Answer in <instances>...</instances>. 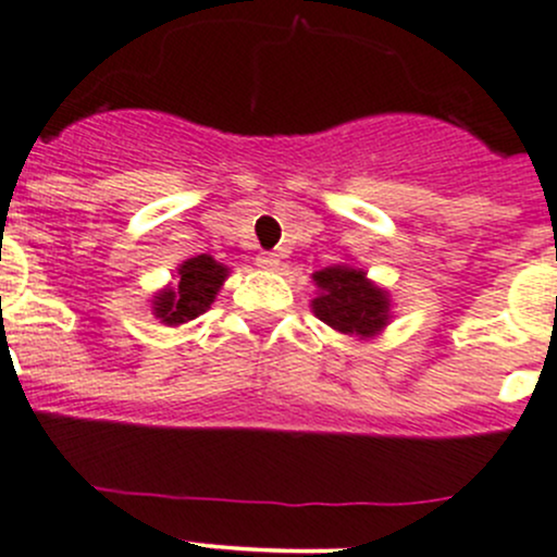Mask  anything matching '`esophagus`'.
Listing matches in <instances>:
<instances>
[{
    "label": "esophagus",
    "instance_id": "1",
    "mask_svg": "<svg viewBox=\"0 0 557 557\" xmlns=\"http://www.w3.org/2000/svg\"><path fill=\"white\" fill-rule=\"evenodd\" d=\"M256 263L261 269H277L280 267V258H277V252H258Z\"/></svg>",
    "mask_w": 557,
    "mask_h": 557
}]
</instances>
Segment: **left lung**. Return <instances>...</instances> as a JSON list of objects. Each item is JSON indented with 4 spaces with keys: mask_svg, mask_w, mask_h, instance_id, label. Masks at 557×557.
Masks as SVG:
<instances>
[{
    "mask_svg": "<svg viewBox=\"0 0 557 557\" xmlns=\"http://www.w3.org/2000/svg\"><path fill=\"white\" fill-rule=\"evenodd\" d=\"M318 285V299L312 310L343 334H361L370 337L383 329L388 315V299L381 288L364 277V272L350 267H329L312 274Z\"/></svg>",
    "mask_w": 557,
    "mask_h": 557,
    "instance_id": "obj_1",
    "label": "left lung"
}]
</instances>
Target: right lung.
Returning <instances> with one entry per match:
<instances>
[{
    "label": "right lung",
    "mask_w": 557,
    "mask_h": 557,
    "mask_svg": "<svg viewBox=\"0 0 557 557\" xmlns=\"http://www.w3.org/2000/svg\"><path fill=\"white\" fill-rule=\"evenodd\" d=\"M228 277V269L220 267L212 256L187 258L180 267L176 288H165L154 296V315L169 326L185 323L209 310L220 285Z\"/></svg>",
    "instance_id": "1"
}]
</instances>
